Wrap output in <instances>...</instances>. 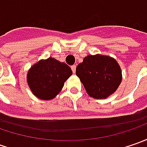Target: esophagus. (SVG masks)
Returning a JSON list of instances; mask_svg holds the SVG:
<instances>
[{
    "instance_id": "esophagus-1",
    "label": "esophagus",
    "mask_w": 147,
    "mask_h": 147,
    "mask_svg": "<svg viewBox=\"0 0 147 147\" xmlns=\"http://www.w3.org/2000/svg\"><path fill=\"white\" fill-rule=\"evenodd\" d=\"M71 69H72L73 73L74 74V73L76 72V65H72V66H71Z\"/></svg>"
}]
</instances>
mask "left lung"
Wrapping results in <instances>:
<instances>
[{"instance_id":"obj_1","label":"left lung","mask_w":147,"mask_h":147,"mask_svg":"<svg viewBox=\"0 0 147 147\" xmlns=\"http://www.w3.org/2000/svg\"><path fill=\"white\" fill-rule=\"evenodd\" d=\"M76 75L88 94L95 99H105L113 94L122 81L120 66L115 59L102 55H89L77 66Z\"/></svg>"}]
</instances>
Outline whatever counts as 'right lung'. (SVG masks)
Here are the masks:
<instances>
[{
	"instance_id": "1",
	"label": "right lung",
	"mask_w": 147,
	"mask_h": 147,
	"mask_svg": "<svg viewBox=\"0 0 147 147\" xmlns=\"http://www.w3.org/2000/svg\"><path fill=\"white\" fill-rule=\"evenodd\" d=\"M72 74L69 65L50 57L32 66L27 74V82L34 96L49 100L59 94Z\"/></svg>"
}]
</instances>
